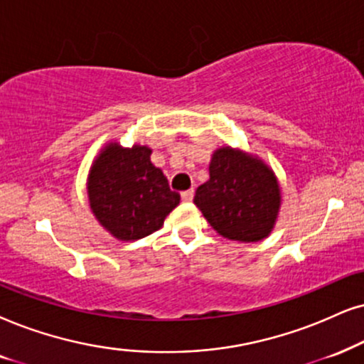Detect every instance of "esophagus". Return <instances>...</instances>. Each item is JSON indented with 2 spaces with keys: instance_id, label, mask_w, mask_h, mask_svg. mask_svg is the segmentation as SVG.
<instances>
[{
  "instance_id": "1",
  "label": "esophagus",
  "mask_w": 364,
  "mask_h": 364,
  "mask_svg": "<svg viewBox=\"0 0 364 364\" xmlns=\"http://www.w3.org/2000/svg\"><path fill=\"white\" fill-rule=\"evenodd\" d=\"M193 196H195V190H186V191H183L181 193V200L185 201V203H190V201L193 200Z\"/></svg>"
}]
</instances>
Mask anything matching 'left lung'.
I'll return each instance as SVG.
<instances>
[{
	"instance_id": "1",
	"label": "left lung",
	"mask_w": 364,
	"mask_h": 364,
	"mask_svg": "<svg viewBox=\"0 0 364 364\" xmlns=\"http://www.w3.org/2000/svg\"><path fill=\"white\" fill-rule=\"evenodd\" d=\"M193 201L220 235L259 242L274 227L280 191L274 173L262 161L223 148L213 154L210 179L198 186Z\"/></svg>"
}]
</instances>
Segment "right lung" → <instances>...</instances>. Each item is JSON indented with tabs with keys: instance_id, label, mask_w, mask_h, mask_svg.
Listing matches in <instances>:
<instances>
[{
	"instance_id": "right-lung-1",
	"label": "right lung",
	"mask_w": 364,
	"mask_h": 364,
	"mask_svg": "<svg viewBox=\"0 0 364 364\" xmlns=\"http://www.w3.org/2000/svg\"><path fill=\"white\" fill-rule=\"evenodd\" d=\"M151 149L109 144L89 176L90 208L97 220L124 242L139 240L163 227L179 203V193L149 159Z\"/></svg>"
}]
</instances>
